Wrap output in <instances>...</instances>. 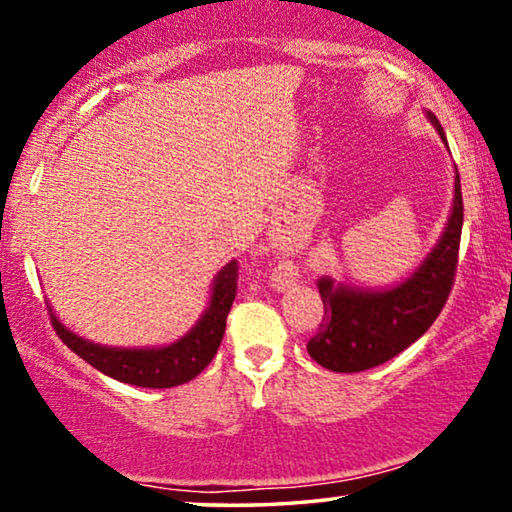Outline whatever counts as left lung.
Returning <instances> with one entry per match:
<instances>
[{"label": "left lung", "mask_w": 512, "mask_h": 512, "mask_svg": "<svg viewBox=\"0 0 512 512\" xmlns=\"http://www.w3.org/2000/svg\"><path fill=\"white\" fill-rule=\"evenodd\" d=\"M426 118L447 146L438 118L431 111H426ZM461 226L464 202L459 172L454 167V200L443 235L412 275L384 289L345 284L331 275L319 279L324 319L319 333L307 342L312 359L333 373H361L394 359L422 338L450 296Z\"/></svg>", "instance_id": "8db88e82"}]
</instances>
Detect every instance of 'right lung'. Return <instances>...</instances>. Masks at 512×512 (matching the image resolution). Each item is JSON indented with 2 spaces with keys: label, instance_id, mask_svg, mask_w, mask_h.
<instances>
[{
  "label": "right lung",
  "instance_id": "add662e5",
  "mask_svg": "<svg viewBox=\"0 0 512 512\" xmlns=\"http://www.w3.org/2000/svg\"><path fill=\"white\" fill-rule=\"evenodd\" d=\"M237 261H228L216 272L209 303L195 326L179 340L163 347H109L100 342L86 340L62 324L53 307H48L53 319L55 333L60 340L79 354L83 361L100 370V373L114 377L118 382L135 384V387L149 389H170L186 384L198 377L214 359L223 333H226V319L235 300L237 289Z\"/></svg>",
  "mask_w": 512,
  "mask_h": 512
}]
</instances>
